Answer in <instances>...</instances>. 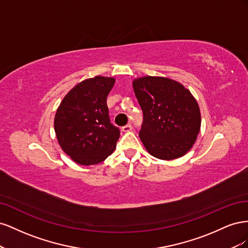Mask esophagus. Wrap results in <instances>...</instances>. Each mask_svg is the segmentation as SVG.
Segmentation results:
<instances>
[{
  "mask_svg": "<svg viewBox=\"0 0 248 248\" xmlns=\"http://www.w3.org/2000/svg\"><path fill=\"white\" fill-rule=\"evenodd\" d=\"M131 129H132V126H131L130 124H127V125H125V126L122 127V131H124V132H128V131H130Z\"/></svg>",
  "mask_w": 248,
  "mask_h": 248,
  "instance_id": "obj_1",
  "label": "esophagus"
}]
</instances>
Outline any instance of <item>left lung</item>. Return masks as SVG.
<instances>
[{"instance_id": "obj_1", "label": "left lung", "mask_w": 248, "mask_h": 248, "mask_svg": "<svg viewBox=\"0 0 248 248\" xmlns=\"http://www.w3.org/2000/svg\"><path fill=\"white\" fill-rule=\"evenodd\" d=\"M144 114L140 139L147 151L162 160L185 155L201 129V111L194 97L180 82L144 77L132 82Z\"/></svg>"}]
</instances>
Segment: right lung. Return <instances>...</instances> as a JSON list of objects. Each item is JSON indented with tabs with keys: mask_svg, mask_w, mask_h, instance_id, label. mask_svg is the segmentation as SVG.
Masks as SVG:
<instances>
[{
	"mask_svg": "<svg viewBox=\"0 0 248 248\" xmlns=\"http://www.w3.org/2000/svg\"><path fill=\"white\" fill-rule=\"evenodd\" d=\"M114 85V78L97 76L82 80L57 109L54 126L59 144L81 166L102 162L116 149L120 130L110 123L107 104Z\"/></svg>",
	"mask_w": 248,
	"mask_h": 248,
	"instance_id": "1",
	"label": "right lung"
}]
</instances>
